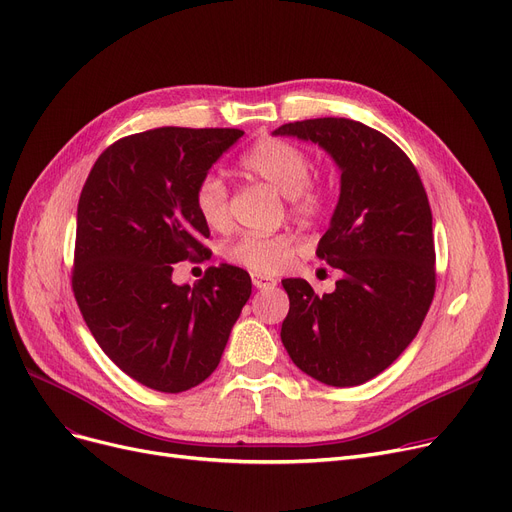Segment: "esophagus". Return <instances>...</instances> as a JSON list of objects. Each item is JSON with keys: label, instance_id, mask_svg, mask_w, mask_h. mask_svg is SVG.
Returning a JSON list of instances; mask_svg holds the SVG:
<instances>
[{"label": "esophagus", "instance_id": "1", "mask_svg": "<svg viewBox=\"0 0 512 512\" xmlns=\"http://www.w3.org/2000/svg\"><path fill=\"white\" fill-rule=\"evenodd\" d=\"M251 280H253V286H255V288H259V290H270V288H274V286L278 284V280H276V278L263 276V274H253V276H251Z\"/></svg>", "mask_w": 512, "mask_h": 512}]
</instances>
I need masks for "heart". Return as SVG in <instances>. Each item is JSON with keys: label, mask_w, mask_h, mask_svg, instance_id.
<instances>
[{"label": "heart", "mask_w": 512, "mask_h": 512, "mask_svg": "<svg viewBox=\"0 0 512 512\" xmlns=\"http://www.w3.org/2000/svg\"><path fill=\"white\" fill-rule=\"evenodd\" d=\"M240 170L259 178L288 197L290 211L305 220H317L330 207V186L311 176L309 153L297 143L261 137L240 157ZM195 209L203 224L224 232L232 224L228 188L222 178L207 174L195 188ZM297 253L290 234H245L226 249V259L253 274H278Z\"/></svg>", "instance_id": "b5f03b06"}]
</instances>
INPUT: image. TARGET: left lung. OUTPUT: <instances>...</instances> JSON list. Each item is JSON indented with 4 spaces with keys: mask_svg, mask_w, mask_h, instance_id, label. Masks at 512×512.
Instances as JSON below:
<instances>
[{
    "mask_svg": "<svg viewBox=\"0 0 512 512\" xmlns=\"http://www.w3.org/2000/svg\"><path fill=\"white\" fill-rule=\"evenodd\" d=\"M274 134L317 143L342 172L317 257L344 276L321 297L307 280H282L290 299L282 344L321 384H365L413 342L434 301L436 249L423 182L405 151L355 120L290 122Z\"/></svg>",
    "mask_w": 512,
    "mask_h": 512,
    "instance_id": "left-lung-1",
    "label": "left lung"
}]
</instances>
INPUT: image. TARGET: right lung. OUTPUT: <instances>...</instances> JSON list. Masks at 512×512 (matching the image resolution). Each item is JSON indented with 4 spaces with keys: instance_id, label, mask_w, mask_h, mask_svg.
<instances>
[{
    "instance_id": "right-lung-1",
    "label": "right lung",
    "mask_w": 512,
    "mask_h": 512,
    "mask_svg": "<svg viewBox=\"0 0 512 512\" xmlns=\"http://www.w3.org/2000/svg\"><path fill=\"white\" fill-rule=\"evenodd\" d=\"M242 134L180 126L130 134L97 157L80 193L74 299L103 353L151 390L178 394L205 382L251 297L249 274L228 263L193 288L172 282L174 263L211 255L195 188Z\"/></svg>"
}]
</instances>
